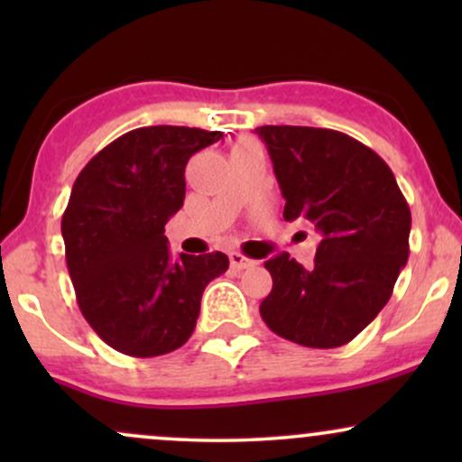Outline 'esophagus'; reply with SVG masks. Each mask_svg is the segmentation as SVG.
<instances>
[{"mask_svg":"<svg viewBox=\"0 0 462 462\" xmlns=\"http://www.w3.org/2000/svg\"><path fill=\"white\" fill-rule=\"evenodd\" d=\"M230 264H232V269H236V272H243V269L254 267L256 261H254V258L243 256L241 252H230Z\"/></svg>","mask_w":462,"mask_h":462,"instance_id":"34e87169","label":"esophagus"}]
</instances>
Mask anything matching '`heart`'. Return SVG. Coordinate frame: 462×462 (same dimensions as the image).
Listing matches in <instances>:
<instances>
[{
  "mask_svg": "<svg viewBox=\"0 0 462 462\" xmlns=\"http://www.w3.org/2000/svg\"><path fill=\"white\" fill-rule=\"evenodd\" d=\"M243 143H249V141H243ZM243 143H238V145H243Z\"/></svg>",
  "mask_w": 462,
  "mask_h": 462,
  "instance_id": "obj_1",
  "label": "heart"
}]
</instances>
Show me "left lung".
Wrapping results in <instances>:
<instances>
[{
  "instance_id": "left-lung-1",
  "label": "left lung",
  "mask_w": 462,
  "mask_h": 462,
  "mask_svg": "<svg viewBox=\"0 0 462 462\" xmlns=\"http://www.w3.org/2000/svg\"><path fill=\"white\" fill-rule=\"evenodd\" d=\"M256 134L286 199L284 219L310 221L321 236L309 269L286 252L264 263L273 286L263 321L298 346H346L393 293L408 261L411 208L389 164L343 132L263 125Z\"/></svg>"
}]
</instances>
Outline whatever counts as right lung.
I'll return each instance as SVG.
<instances>
[{"mask_svg": "<svg viewBox=\"0 0 462 462\" xmlns=\"http://www.w3.org/2000/svg\"><path fill=\"white\" fill-rule=\"evenodd\" d=\"M221 132L150 125L125 132L79 171L62 215L67 269L79 310L121 354L162 356L189 341L201 293L226 254L171 261L164 224L184 204L189 158Z\"/></svg>", "mask_w": 462, "mask_h": 462, "instance_id": "1", "label": "right lung"}]
</instances>
